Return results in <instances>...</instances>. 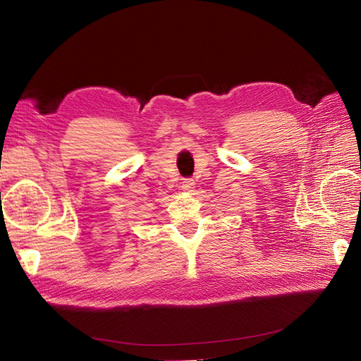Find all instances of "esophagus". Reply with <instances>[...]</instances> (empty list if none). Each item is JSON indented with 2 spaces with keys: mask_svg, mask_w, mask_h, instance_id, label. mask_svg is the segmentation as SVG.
<instances>
[{
  "mask_svg": "<svg viewBox=\"0 0 361 361\" xmlns=\"http://www.w3.org/2000/svg\"><path fill=\"white\" fill-rule=\"evenodd\" d=\"M194 187H195L194 179H185V180L182 182V190H183V191L191 192V191H194Z\"/></svg>",
  "mask_w": 361,
  "mask_h": 361,
  "instance_id": "1",
  "label": "esophagus"
}]
</instances>
